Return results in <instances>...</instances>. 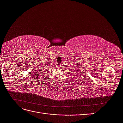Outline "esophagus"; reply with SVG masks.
<instances>
[{"instance_id": "1", "label": "esophagus", "mask_w": 123, "mask_h": 123, "mask_svg": "<svg viewBox=\"0 0 123 123\" xmlns=\"http://www.w3.org/2000/svg\"><path fill=\"white\" fill-rule=\"evenodd\" d=\"M57 67H58V68H60V67H60V65H58V66H57Z\"/></svg>"}]
</instances>
